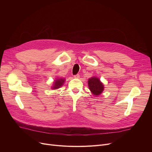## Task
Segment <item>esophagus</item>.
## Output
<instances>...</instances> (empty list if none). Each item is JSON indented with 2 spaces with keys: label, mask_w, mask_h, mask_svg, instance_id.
<instances>
[{
  "label": "esophagus",
  "mask_w": 152,
  "mask_h": 152,
  "mask_svg": "<svg viewBox=\"0 0 152 152\" xmlns=\"http://www.w3.org/2000/svg\"><path fill=\"white\" fill-rule=\"evenodd\" d=\"M79 77H80V76H79V75H75V76H74V77H75V78H76V79H79Z\"/></svg>",
  "instance_id": "esophagus-1"
}]
</instances>
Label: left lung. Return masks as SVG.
Masks as SVG:
<instances>
[{
  "mask_svg": "<svg viewBox=\"0 0 152 152\" xmlns=\"http://www.w3.org/2000/svg\"><path fill=\"white\" fill-rule=\"evenodd\" d=\"M87 83L89 89L95 97L99 96L104 91V85L97 77L94 76L89 78Z\"/></svg>",
  "mask_w": 152,
  "mask_h": 152,
  "instance_id": "8db88e82",
  "label": "left lung"
}]
</instances>
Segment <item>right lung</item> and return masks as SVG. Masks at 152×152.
I'll return each mask as SVG.
<instances>
[{
    "mask_svg": "<svg viewBox=\"0 0 152 152\" xmlns=\"http://www.w3.org/2000/svg\"><path fill=\"white\" fill-rule=\"evenodd\" d=\"M65 82V79L63 77H55V81H53V83L52 84V86H51V88L53 90L58 89L64 84Z\"/></svg>",
    "mask_w": 152,
    "mask_h": 152,
    "instance_id": "1",
    "label": "right lung"
}]
</instances>
